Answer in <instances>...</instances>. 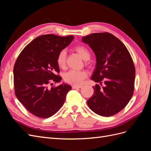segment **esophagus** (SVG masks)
I'll return each instance as SVG.
<instances>
[{"instance_id": "obj_1", "label": "esophagus", "mask_w": 151, "mask_h": 151, "mask_svg": "<svg viewBox=\"0 0 151 151\" xmlns=\"http://www.w3.org/2000/svg\"><path fill=\"white\" fill-rule=\"evenodd\" d=\"M82 86H72V88L73 89H80V88H82Z\"/></svg>"}]
</instances>
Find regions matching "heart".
Instances as JSON below:
<instances>
[{"label":"heart","instance_id":"heart-1","mask_svg":"<svg viewBox=\"0 0 151 151\" xmlns=\"http://www.w3.org/2000/svg\"><path fill=\"white\" fill-rule=\"evenodd\" d=\"M75 51L78 53L83 60H88L90 58L91 54L88 49L82 45L74 47ZM67 52L65 50H62L58 53L57 58V63L59 67L64 68L65 66ZM88 76V73L84 70H70L64 76V80L67 83L74 85H81L83 81Z\"/></svg>","mask_w":151,"mask_h":151}]
</instances>
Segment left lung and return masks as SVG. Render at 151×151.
<instances>
[{
	"label": "left lung",
	"mask_w": 151,
	"mask_h": 151,
	"mask_svg": "<svg viewBox=\"0 0 151 151\" xmlns=\"http://www.w3.org/2000/svg\"><path fill=\"white\" fill-rule=\"evenodd\" d=\"M95 54L96 64L91 80L94 94L89 108L103 116H111L124 108L134 94L135 69L129 52L121 41L109 33H93L82 38Z\"/></svg>",
	"instance_id": "obj_1"
}]
</instances>
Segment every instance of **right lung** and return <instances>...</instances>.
<instances>
[{
	"mask_svg": "<svg viewBox=\"0 0 151 151\" xmlns=\"http://www.w3.org/2000/svg\"><path fill=\"white\" fill-rule=\"evenodd\" d=\"M74 38L73 36H40L27 45L17 58L13 70L15 94L19 102L36 116L47 118L55 115L72 89L65 83L51 88L48 84L62 80L55 74L60 72L57 55Z\"/></svg>",
	"mask_w": 151,
	"mask_h": 151,
	"instance_id": "1",
	"label": "right lung"
}]
</instances>
